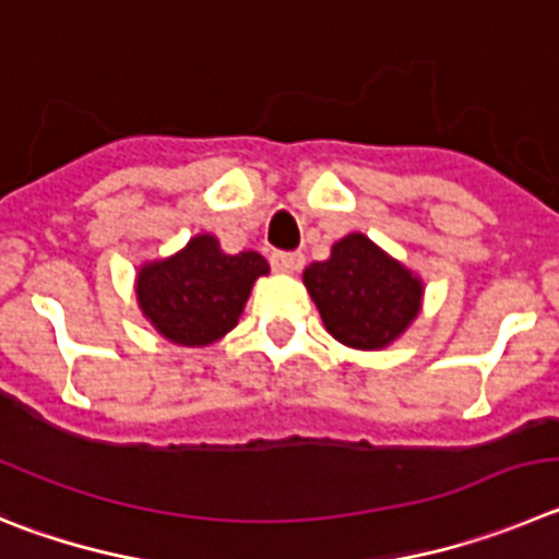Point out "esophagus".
Returning <instances> with one entry per match:
<instances>
[{"label":"esophagus","mask_w":559,"mask_h":559,"mask_svg":"<svg viewBox=\"0 0 559 559\" xmlns=\"http://www.w3.org/2000/svg\"><path fill=\"white\" fill-rule=\"evenodd\" d=\"M270 264H273L275 273H298L304 267V255L300 253H286V250H275L270 255Z\"/></svg>","instance_id":"esophagus-1"}]
</instances>
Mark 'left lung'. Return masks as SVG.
<instances>
[{
    "instance_id": "left-lung-1",
    "label": "left lung",
    "mask_w": 559,
    "mask_h": 559,
    "mask_svg": "<svg viewBox=\"0 0 559 559\" xmlns=\"http://www.w3.org/2000/svg\"><path fill=\"white\" fill-rule=\"evenodd\" d=\"M304 284L329 334L359 350H379L399 340L424 300L420 278L365 234L340 239L331 259L304 270Z\"/></svg>"
}]
</instances>
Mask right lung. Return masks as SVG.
<instances>
[{
	"mask_svg": "<svg viewBox=\"0 0 559 559\" xmlns=\"http://www.w3.org/2000/svg\"><path fill=\"white\" fill-rule=\"evenodd\" d=\"M267 273L264 255H228L214 236L200 234L180 253L144 264L135 298L158 334L194 348L217 342L239 323L255 278Z\"/></svg>",
	"mask_w": 559,
	"mask_h": 559,
	"instance_id": "right-lung-1",
	"label": "right lung"
}]
</instances>
